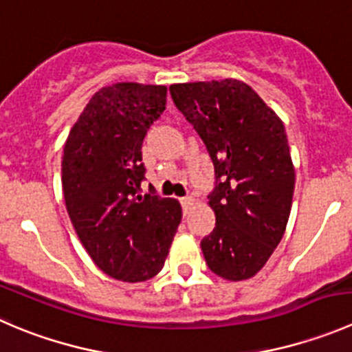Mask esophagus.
Wrapping results in <instances>:
<instances>
[{"mask_svg": "<svg viewBox=\"0 0 352 352\" xmlns=\"http://www.w3.org/2000/svg\"><path fill=\"white\" fill-rule=\"evenodd\" d=\"M180 204H182L184 211H187V210H189V208L194 204V197H190V196L182 197V199H180Z\"/></svg>", "mask_w": 352, "mask_h": 352, "instance_id": "1", "label": "esophagus"}]
</instances>
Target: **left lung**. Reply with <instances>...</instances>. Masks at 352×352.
Wrapping results in <instances>:
<instances>
[{
  "label": "left lung",
  "instance_id": "8db88e82",
  "mask_svg": "<svg viewBox=\"0 0 352 352\" xmlns=\"http://www.w3.org/2000/svg\"><path fill=\"white\" fill-rule=\"evenodd\" d=\"M173 103L206 144L218 184L217 227L201 242L206 265L230 282L254 277L284 237L296 172L285 127L237 78L170 85Z\"/></svg>",
  "mask_w": 352,
  "mask_h": 352
}]
</instances>
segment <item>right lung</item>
Wrapping results in <instances>:
<instances>
[{"label":"right lung","mask_w":352,"mask_h":352,"mask_svg":"<svg viewBox=\"0 0 352 352\" xmlns=\"http://www.w3.org/2000/svg\"><path fill=\"white\" fill-rule=\"evenodd\" d=\"M165 104V85L101 87L63 148L61 184L72 225L96 267L131 284L162 272L182 220L179 201L141 194L142 141Z\"/></svg>","instance_id":"add662e5"}]
</instances>
